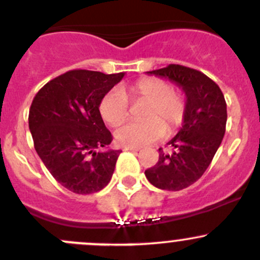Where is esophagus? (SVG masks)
<instances>
[{
    "instance_id": "obj_1",
    "label": "esophagus",
    "mask_w": 260,
    "mask_h": 260,
    "mask_svg": "<svg viewBox=\"0 0 260 260\" xmlns=\"http://www.w3.org/2000/svg\"><path fill=\"white\" fill-rule=\"evenodd\" d=\"M123 149H124V151H133V152L140 151L138 147H131V146H123Z\"/></svg>"
}]
</instances>
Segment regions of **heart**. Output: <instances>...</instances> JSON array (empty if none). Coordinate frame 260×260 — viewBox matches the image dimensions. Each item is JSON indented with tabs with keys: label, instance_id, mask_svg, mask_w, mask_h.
<instances>
[{
	"label": "heart",
	"instance_id": "1",
	"mask_svg": "<svg viewBox=\"0 0 260 260\" xmlns=\"http://www.w3.org/2000/svg\"><path fill=\"white\" fill-rule=\"evenodd\" d=\"M128 98L145 101L147 107L142 122H129L115 133L118 142L141 147L174 133L182 124L186 114V98L161 78H142L122 89H111L99 103V113L108 124L117 127L128 117Z\"/></svg>",
	"mask_w": 260,
	"mask_h": 260
}]
</instances>
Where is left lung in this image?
Wrapping results in <instances>:
<instances>
[{
    "instance_id": "8db88e82",
    "label": "left lung",
    "mask_w": 260,
    "mask_h": 260,
    "mask_svg": "<svg viewBox=\"0 0 260 260\" xmlns=\"http://www.w3.org/2000/svg\"><path fill=\"white\" fill-rule=\"evenodd\" d=\"M147 74L167 78L185 91L182 127L167 143L172 152L159 148L158 162L145 171L156 187L180 191L196 182L211 164L225 135L226 102L219 85L199 70L170 64Z\"/></svg>"
}]
</instances>
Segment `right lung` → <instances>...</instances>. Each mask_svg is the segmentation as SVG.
Returning a JSON list of instances; mask_svg holds the SVG:
<instances>
[{"mask_svg":"<svg viewBox=\"0 0 260 260\" xmlns=\"http://www.w3.org/2000/svg\"><path fill=\"white\" fill-rule=\"evenodd\" d=\"M123 77L69 70L46 83L31 103L28 128L36 152L52 177L72 192H98L112 179L122 151H96L113 140L99 103Z\"/></svg>","mask_w":260,"mask_h":260,"instance_id":"obj_1","label":"right lung"}]
</instances>
